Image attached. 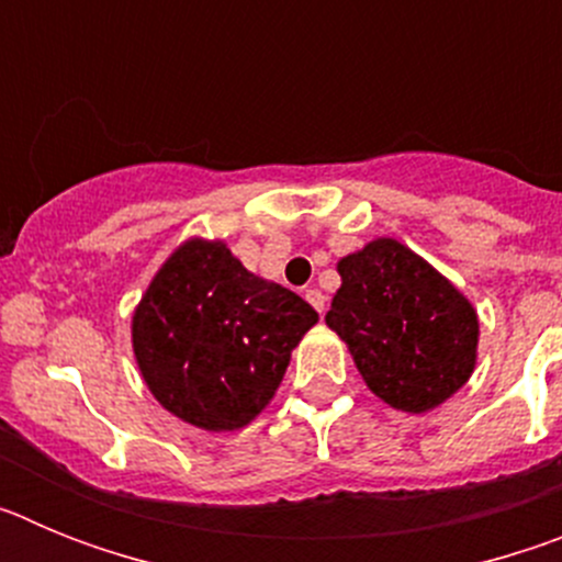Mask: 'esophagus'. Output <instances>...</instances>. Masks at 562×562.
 <instances>
[{
  "label": "esophagus",
  "instance_id": "obj_1",
  "mask_svg": "<svg viewBox=\"0 0 562 562\" xmlns=\"http://www.w3.org/2000/svg\"><path fill=\"white\" fill-rule=\"evenodd\" d=\"M304 295H306V301H310V304L315 306V310L321 312V315H324V312H326V295H324V292H321V290H306Z\"/></svg>",
  "mask_w": 562,
  "mask_h": 562
}]
</instances>
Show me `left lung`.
Here are the masks:
<instances>
[{"label":"left lung","mask_w":562,"mask_h":562,"mask_svg":"<svg viewBox=\"0 0 562 562\" xmlns=\"http://www.w3.org/2000/svg\"><path fill=\"white\" fill-rule=\"evenodd\" d=\"M342 284L326 324L349 342L366 385L391 408L422 414L473 374L479 317L428 261L376 238L337 265Z\"/></svg>","instance_id":"8db88e82"}]
</instances>
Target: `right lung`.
<instances>
[{
    "mask_svg": "<svg viewBox=\"0 0 562 562\" xmlns=\"http://www.w3.org/2000/svg\"><path fill=\"white\" fill-rule=\"evenodd\" d=\"M317 312L252 276L222 241L193 238L154 276L132 321L134 357L162 408L205 430L261 414Z\"/></svg>",
    "mask_w": 562,
    "mask_h": 562,
    "instance_id": "obj_1",
    "label": "right lung"
}]
</instances>
